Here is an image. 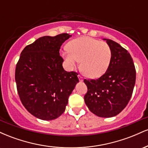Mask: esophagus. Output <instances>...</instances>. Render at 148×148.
<instances>
[{
	"label": "esophagus",
	"mask_w": 148,
	"mask_h": 148,
	"mask_svg": "<svg viewBox=\"0 0 148 148\" xmlns=\"http://www.w3.org/2000/svg\"><path fill=\"white\" fill-rule=\"evenodd\" d=\"M78 77H79V81H81V82H82L83 81V77L82 76H78Z\"/></svg>",
	"instance_id": "obj_1"
}]
</instances>
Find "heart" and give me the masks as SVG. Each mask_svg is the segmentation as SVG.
Wrapping results in <instances>:
<instances>
[{
    "label": "heart",
    "instance_id": "b5f03b06",
    "mask_svg": "<svg viewBox=\"0 0 148 148\" xmlns=\"http://www.w3.org/2000/svg\"><path fill=\"white\" fill-rule=\"evenodd\" d=\"M63 58L70 69L81 61V69L90 79H97L106 73L111 63V47L104 42L90 37H81L67 45Z\"/></svg>",
    "mask_w": 148,
    "mask_h": 148
}]
</instances>
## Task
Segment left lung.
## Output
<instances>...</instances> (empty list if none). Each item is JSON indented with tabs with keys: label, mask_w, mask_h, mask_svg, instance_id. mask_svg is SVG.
Instances as JSON below:
<instances>
[{
	"label": "left lung",
	"mask_w": 148,
	"mask_h": 148,
	"mask_svg": "<svg viewBox=\"0 0 148 148\" xmlns=\"http://www.w3.org/2000/svg\"><path fill=\"white\" fill-rule=\"evenodd\" d=\"M111 47L109 67L97 80H84L88 92L85 103L95 115L111 118L126 107L132 95L136 82L133 59L125 49L111 40L103 39Z\"/></svg>",
	"instance_id": "1"
}]
</instances>
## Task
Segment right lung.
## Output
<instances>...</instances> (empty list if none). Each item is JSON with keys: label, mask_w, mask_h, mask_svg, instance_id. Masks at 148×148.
<instances>
[{"label": "right lung", "mask_w": 148, "mask_h": 148, "mask_svg": "<svg viewBox=\"0 0 148 148\" xmlns=\"http://www.w3.org/2000/svg\"><path fill=\"white\" fill-rule=\"evenodd\" d=\"M72 35L44 36L25 47L15 70L18 94L27 111L43 120H55L65 111L78 74L67 72L60 56L62 44Z\"/></svg>", "instance_id": "add662e5"}]
</instances>
